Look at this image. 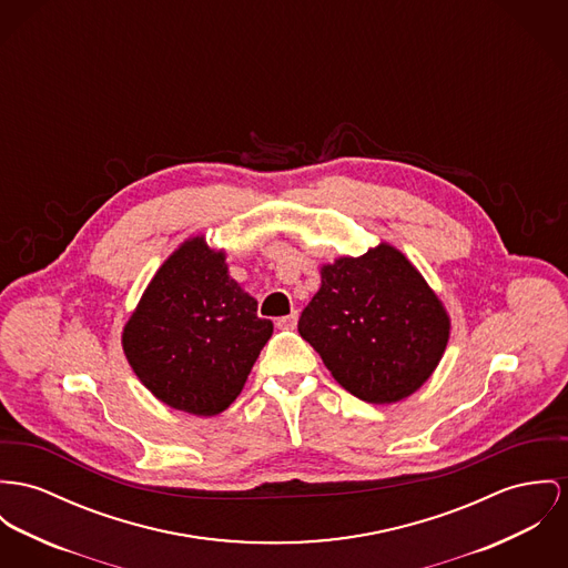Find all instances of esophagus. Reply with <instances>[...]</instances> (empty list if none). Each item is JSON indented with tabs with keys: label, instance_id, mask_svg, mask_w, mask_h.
Masks as SVG:
<instances>
[{
	"label": "esophagus",
	"instance_id": "esophagus-1",
	"mask_svg": "<svg viewBox=\"0 0 568 568\" xmlns=\"http://www.w3.org/2000/svg\"><path fill=\"white\" fill-rule=\"evenodd\" d=\"M296 322H298V313H296V311H292V313L283 315V317H276V326H278V328H285V331L296 328Z\"/></svg>",
	"mask_w": 568,
	"mask_h": 568
}]
</instances>
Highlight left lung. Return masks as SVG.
I'll list each match as a JSON object with an SVG mask.
<instances>
[{
  "label": "left lung",
  "mask_w": 568,
  "mask_h": 568,
  "mask_svg": "<svg viewBox=\"0 0 568 568\" xmlns=\"http://www.w3.org/2000/svg\"><path fill=\"white\" fill-rule=\"evenodd\" d=\"M320 276L298 333L333 378L369 404L417 392L437 369L452 331L447 308L422 272L381 242L361 257L324 263Z\"/></svg>",
  "instance_id": "obj_1"
}]
</instances>
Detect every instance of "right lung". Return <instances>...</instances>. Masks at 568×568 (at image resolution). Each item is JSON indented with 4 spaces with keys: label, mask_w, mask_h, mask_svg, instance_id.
I'll list each match as a JSON object with an SVG mask.
<instances>
[{
    "label": "right lung",
    "mask_w": 568,
    "mask_h": 568,
    "mask_svg": "<svg viewBox=\"0 0 568 568\" xmlns=\"http://www.w3.org/2000/svg\"><path fill=\"white\" fill-rule=\"evenodd\" d=\"M272 331L257 317V301L231 278L224 251L192 235L153 274L121 344L160 402L212 417L242 393Z\"/></svg>",
    "instance_id": "obj_1"
}]
</instances>
